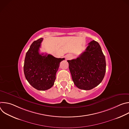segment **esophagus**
Instances as JSON below:
<instances>
[{"label":"esophagus","instance_id":"obj_1","mask_svg":"<svg viewBox=\"0 0 129 129\" xmlns=\"http://www.w3.org/2000/svg\"><path fill=\"white\" fill-rule=\"evenodd\" d=\"M71 58V56L70 54H67L66 56H65V59H66V60H69V59H70Z\"/></svg>","mask_w":129,"mask_h":129}]
</instances>
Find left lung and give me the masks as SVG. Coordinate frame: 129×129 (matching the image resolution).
<instances>
[{"mask_svg": "<svg viewBox=\"0 0 129 129\" xmlns=\"http://www.w3.org/2000/svg\"><path fill=\"white\" fill-rule=\"evenodd\" d=\"M72 81L79 89L89 90L99 85L106 72V60L96 41L88 43L85 51L76 59L68 60Z\"/></svg>", "mask_w": 129, "mask_h": 129, "instance_id": "1", "label": "left lung"}]
</instances>
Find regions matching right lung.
Masks as SVG:
<instances>
[{
  "label": "right lung",
  "mask_w": 129,
  "mask_h": 129,
  "mask_svg": "<svg viewBox=\"0 0 129 129\" xmlns=\"http://www.w3.org/2000/svg\"><path fill=\"white\" fill-rule=\"evenodd\" d=\"M43 38L35 41L26 53L24 73L26 79L38 90L50 89L56 80L60 63L64 58H57L51 54H40L39 48Z\"/></svg>",
  "instance_id": "right-lung-1"
}]
</instances>
